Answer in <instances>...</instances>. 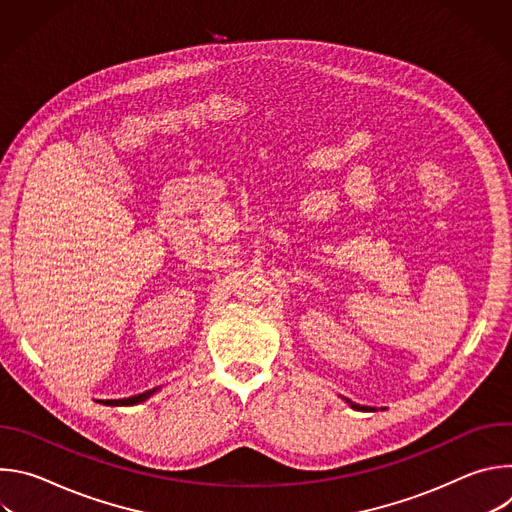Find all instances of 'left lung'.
Wrapping results in <instances>:
<instances>
[{"label":"left lung","instance_id":"obj_1","mask_svg":"<svg viewBox=\"0 0 512 512\" xmlns=\"http://www.w3.org/2000/svg\"><path fill=\"white\" fill-rule=\"evenodd\" d=\"M352 409H358V411H375V407H367V405H358V403H352V401H348V399H344Z\"/></svg>","mask_w":512,"mask_h":512}]
</instances>
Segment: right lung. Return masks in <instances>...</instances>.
Returning <instances> with one entry per match:
<instances>
[{"label": "right lung", "mask_w": 512, "mask_h": 512, "mask_svg": "<svg viewBox=\"0 0 512 512\" xmlns=\"http://www.w3.org/2000/svg\"><path fill=\"white\" fill-rule=\"evenodd\" d=\"M158 389L160 387H156V389H150V391H145V393H139V395H133V397H127V399H111V401H103V405H113V407H121V405H137V403H143L145 399H150L154 393H158Z\"/></svg>", "instance_id": "right-lung-1"}]
</instances>
